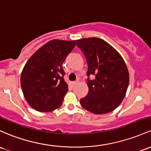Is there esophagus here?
I'll use <instances>...</instances> for the list:
<instances>
[{"mask_svg":"<svg viewBox=\"0 0 151 151\" xmlns=\"http://www.w3.org/2000/svg\"><path fill=\"white\" fill-rule=\"evenodd\" d=\"M77 83H78V81H74V82H72L73 85H76Z\"/></svg>","mask_w":151,"mask_h":151,"instance_id":"esophagus-1","label":"esophagus"}]
</instances>
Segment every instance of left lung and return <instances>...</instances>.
Segmentation results:
<instances>
[{
    "mask_svg": "<svg viewBox=\"0 0 151 151\" xmlns=\"http://www.w3.org/2000/svg\"><path fill=\"white\" fill-rule=\"evenodd\" d=\"M77 45L87 59L89 92L80 100L85 110L102 115L112 112L123 100L129 84V72L125 61L112 46L103 39L92 37L79 39Z\"/></svg>",
    "mask_w": 151,
    "mask_h": 151,
    "instance_id": "1",
    "label": "left lung"
}]
</instances>
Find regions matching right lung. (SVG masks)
Instances as JSON below:
<instances>
[{
	"mask_svg": "<svg viewBox=\"0 0 151 151\" xmlns=\"http://www.w3.org/2000/svg\"><path fill=\"white\" fill-rule=\"evenodd\" d=\"M76 41L54 39L39 48L25 64L21 85L26 102L39 112H51L62 105L68 91L63 62Z\"/></svg>",
	"mask_w": 151,
	"mask_h": 151,
	"instance_id": "1",
	"label": "right lung"
}]
</instances>
